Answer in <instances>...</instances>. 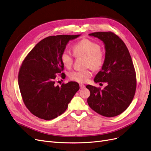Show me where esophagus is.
Listing matches in <instances>:
<instances>
[{"instance_id":"esophagus-1","label":"esophagus","mask_w":151,"mask_h":151,"mask_svg":"<svg viewBox=\"0 0 151 151\" xmlns=\"http://www.w3.org/2000/svg\"><path fill=\"white\" fill-rule=\"evenodd\" d=\"M80 87L81 89H83V88L85 87V86L83 85V84H81V83H80Z\"/></svg>"}]
</instances>
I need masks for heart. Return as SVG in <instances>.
<instances>
[{"label":"heart","instance_id":"1","mask_svg":"<svg viewBox=\"0 0 151 151\" xmlns=\"http://www.w3.org/2000/svg\"><path fill=\"white\" fill-rule=\"evenodd\" d=\"M73 52L76 58L85 57L86 67L94 70H99L104 64V56L99 45L87 38L82 39L73 46ZM61 63L67 68H70L73 63L74 57L70 52L64 50L60 56ZM92 76L91 68L85 70H74L68 73L71 80L78 83H85Z\"/></svg>","mask_w":151,"mask_h":151}]
</instances>
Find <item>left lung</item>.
Returning <instances> with one entry per match:
<instances>
[{"label":"left lung","mask_w":151,"mask_h":151,"mask_svg":"<svg viewBox=\"0 0 151 151\" xmlns=\"http://www.w3.org/2000/svg\"><path fill=\"white\" fill-rule=\"evenodd\" d=\"M89 35L102 40L106 50L102 69L94 81L108 85L103 90L87 85L90 91L88 104L103 116H116L128 108L136 93V75L131 57L124 42L113 32H98Z\"/></svg>","instance_id":"left-lung-1"}]
</instances>
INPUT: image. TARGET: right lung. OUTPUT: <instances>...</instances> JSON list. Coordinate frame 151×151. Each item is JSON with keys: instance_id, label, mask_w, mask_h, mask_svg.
I'll return each mask as SVG.
<instances>
[{"instance_id": "right-lung-1", "label": "right lung", "mask_w": 151, "mask_h": 151, "mask_svg": "<svg viewBox=\"0 0 151 151\" xmlns=\"http://www.w3.org/2000/svg\"><path fill=\"white\" fill-rule=\"evenodd\" d=\"M80 35L50 36L39 42L29 53L20 68L18 81L22 99L30 112L38 118L51 120L63 114L79 90L78 83L70 81L56 86V74L64 65L61 53L70 40ZM65 78L64 73L60 75Z\"/></svg>"}]
</instances>
